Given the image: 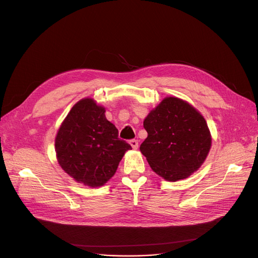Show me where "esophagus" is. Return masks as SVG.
Masks as SVG:
<instances>
[{"instance_id": "esophagus-1", "label": "esophagus", "mask_w": 258, "mask_h": 258, "mask_svg": "<svg viewBox=\"0 0 258 258\" xmlns=\"http://www.w3.org/2000/svg\"><path fill=\"white\" fill-rule=\"evenodd\" d=\"M129 143H130V145L132 146V148H135V150H137V148L139 147V141H138V140H136V139L130 140Z\"/></svg>"}]
</instances>
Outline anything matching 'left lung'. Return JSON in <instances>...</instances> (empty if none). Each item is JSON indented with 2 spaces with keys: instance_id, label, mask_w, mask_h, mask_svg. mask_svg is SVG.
I'll return each mask as SVG.
<instances>
[{
  "instance_id": "obj_1",
  "label": "left lung",
  "mask_w": 258,
  "mask_h": 258,
  "mask_svg": "<svg viewBox=\"0 0 258 258\" xmlns=\"http://www.w3.org/2000/svg\"><path fill=\"white\" fill-rule=\"evenodd\" d=\"M143 126L147 138L140 146L154 172L175 182L197 171L210 152L206 119L186 101L168 97L150 112Z\"/></svg>"
}]
</instances>
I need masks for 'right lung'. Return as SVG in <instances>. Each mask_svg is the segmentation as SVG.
I'll list each match as a JSON object with an SVG mask.
<instances>
[{"label":"right lung","instance_id":"obj_1","mask_svg":"<svg viewBox=\"0 0 258 258\" xmlns=\"http://www.w3.org/2000/svg\"><path fill=\"white\" fill-rule=\"evenodd\" d=\"M104 113L105 108L93 99H82L71 108L54 140L60 167L76 182L90 187L104 185L131 150Z\"/></svg>","mask_w":258,"mask_h":258}]
</instances>
